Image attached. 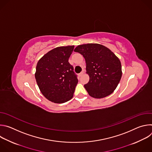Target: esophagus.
<instances>
[{
	"label": "esophagus",
	"instance_id": "34e87169",
	"mask_svg": "<svg viewBox=\"0 0 152 152\" xmlns=\"http://www.w3.org/2000/svg\"><path fill=\"white\" fill-rule=\"evenodd\" d=\"M83 75V71H82V72H80V73H79V76H82Z\"/></svg>",
	"mask_w": 152,
	"mask_h": 152
}]
</instances>
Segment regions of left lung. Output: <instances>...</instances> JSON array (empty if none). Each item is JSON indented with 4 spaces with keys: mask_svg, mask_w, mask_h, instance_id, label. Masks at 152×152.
I'll return each instance as SVG.
<instances>
[{
    "mask_svg": "<svg viewBox=\"0 0 152 152\" xmlns=\"http://www.w3.org/2000/svg\"><path fill=\"white\" fill-rule=\"evenodd\" d=\"M75 52L83 55L89 82L84 85L88 94L96 99L112 94L119 83L121 64L118 58L107 48L96 43L77 46Z\"/></svg>",
    "mask_w": 152,
    "mask_h": 152,
    "instance_id": "1",
    "label": "left lung"
}]
</instances>
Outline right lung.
I'll return each mask as SVG.
<instances>
[{"instance_id": "1", "label": "right lung", "mask_w": 152, "mask_h": 152, "mask_svg": "<svg viewBox=\"0 0 152 152\" xmlns=\"http://www.w3.org/2000/svg\"><path fill=\"white\" fill-rule=\"evenodd\" d=\"M75 46L56 48L43 56L38 62L35 74L40 91L47 99L62 103L73 96L78 82L69 58Z\"/></svg>"}]
</instances>
